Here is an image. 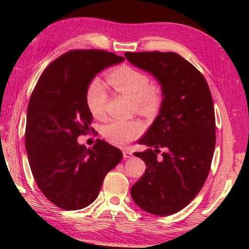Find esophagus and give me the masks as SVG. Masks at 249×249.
<instances>
[{
  "label": "esophagus",
  "mask_w": 249,
  "mask_h": 249,
  "mask_svg": "<svg viewBox=\"0 0 249 249\" xmlns=\"http://www.w3.org/2000/svg\"><path fill=\"white\" fill-rule=\"evenodd\" d=\"M123 156H124L125 159L132 158V157H133V153H132V151H130V150H128V149H124V150H123Z\"/></svg>",
  "instance_id": "34e87169"
}]
</instances>
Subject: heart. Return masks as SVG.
<instances>
[{
	"label": "heart",
	"instance_id": "1",
	"mask_svg": "<svg viewBox=\"0 0 249 249\" xmlns=\"http://www.w3.org/2000/svg\"><path fill=\"white\" fill-rule=\"evenodd\" d=\"M107 82L119 93L127 96L135 102L141 113H150L158 107L161 101V91L158 87L150 86V79L146 73L129 66H121L107 74ZM107 92L100 80H94L86 93L87 107L93 117L103 120ZM144 125L140 121H112L103 126L102 135L108 142L116 146H125L140 136Z\"/></svg>",
	"mask_w": 249,
	"mask_h": 249
}]
</instances>
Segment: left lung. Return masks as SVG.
<instances>
[{"instance_id": "left-lung-1", "label": "left lung", "mask_w": 249, "mask_h": 249, "mask_svg": "<svg viewBox=\"0 0 249 249\" xmlns=\"http://www.w3.org/2000/svg\"><path fill=\"white\" fill-rule=\"evenodd\" d=\"M125 57L153 75L162 94L159 114L138 142L148 148L134 153L147 168L130 196L146 212L171 215L195 199L208 178L215 148L212 95L200 71L178 53H125Z\"/></svg>"}]
</instances>
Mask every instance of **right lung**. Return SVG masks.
Here are the masks:
<instances>
[{
    "instance_id": "1",
    "label": "right lung",
    "mask_w": 249,
    "mask_h": 249,
    "mask_svg": "<svg viewBox=\"0 0 249 249\" xmlns=\"http://www.w3.org/2000/svg\"><path fill=\"white\" fill-rule=\"evenodd\" d=\"M122 61L124 57L104 50H72L46 68L33 91L25 132L29 166L40 191L60 209L90 205L123 157L103 140L92 148L78 142L93 120L86 103L88 88L99 72Z\"/></svg>"
}]
</instances>
